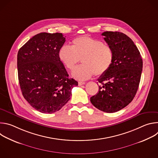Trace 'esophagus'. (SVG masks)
<instances>
[{"mask_svg": "<svg viewBox=\"0 0 158 158\" xmlns=\"http://www.w3.org/2000/svg\"><path fill=\"white\" fill-rule=\"evenodd\" d=\"M85 84V82H78V85H84Z\"/></svg>", "mask_w": 158, "mask_h": 158, "instance_id": "obj_1", "label": "esophagus"}]
</instances>
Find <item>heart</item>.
Listing matches in <instances>:
<instances>
[{"label":"heart","mask_w":158,"mask_h":158,"mask_svg":"<svg viewBox=\"0 0 158 158\" xmlns=\"http://www.w3.org/2000/svg\"><path fill=\"white\" fill-rule=\"evenodd\" d=\"M59 55L60 60L70 70H73L81 59L83 64L72 73L75 79L81 81L88 79L94 74L97 76L104 74L114 60V52L110 46L86 36L74 39L72 46H62Z\"/></svg>","instance_id":"heart-1"}]
</instances>
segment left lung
Returning <instances> with one entry per match:
<instances>
[{
  "label": "left lung",
  "instance_id": "obj_1",
  "mask_svg": "<svg viewBox=\"0 0 158 158\" xmlns=\"http://www.w3.org/2000/svg\"><path fill=\"white\" fill-rule=\"evenodd\" d=\"M104 39L114 52L109 69L101 75L99 91L90 99L98 109L108 113L127 106L136 95L143 69V59L134 42L119 32L106 31Z\"/></svg>",
  "mask_w": 158,
  "mask_h": 158
}]
</instances>
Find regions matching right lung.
Wrapping results in <instances>:
<instances>
[{
    "label": "right lung",
    "mask_w": 158,
    "mask_h": 158,
    "mask_svg": "<svg viewBox=\"0 0 158 158\" xmlns=\"http://www.w3.org/2000/svg\"><path fill=\"white\" fill-rule=\"evenodd\" d=\"M65 41L62 33L42 32L30 39L17 54L18 78L21 91L34 109L51 114L71 98L78 82L69 75L59 58Z\"/></svg>",
    "instance_id": "obj_1"
}]
</instances>
